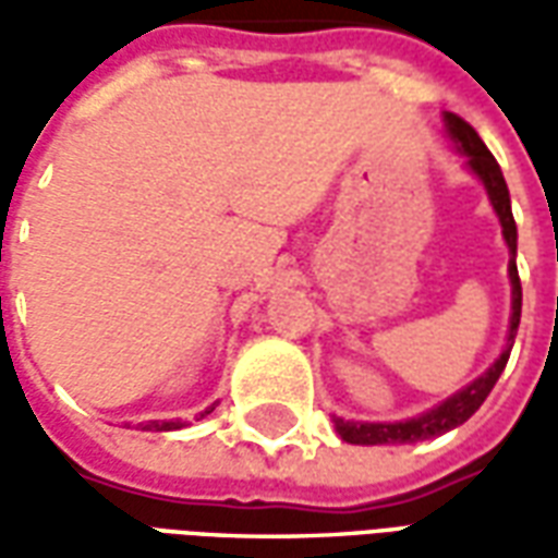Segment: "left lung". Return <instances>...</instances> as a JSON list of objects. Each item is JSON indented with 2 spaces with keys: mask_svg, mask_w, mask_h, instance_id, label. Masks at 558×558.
<instances>
[{
  "mask_svg": "<svg viewBox=\"0 0 558 558\" xmlns=\"http://www.w3.org/2000/svg\"><path fill=\"white\" fill-rule=\"evenodd\" d=\"M445 125H448V134L454 137V143L460 146V151L469 158V167L478 175L487 194H490V203L496 208V215L502 220V235L508 242V251H511V263H508V275H511V328H508V343H505L502 355L496 359L490 371L484 376H478L472 386H466L463 391H457L454 398H448L445 403H439L436 410L424 412L418 418L410 421H395V424H362V421H343L335 418V427H338L340 439H347L352 445H403V442H418V439H430V436H442V433L454 430L463 421L472 418L475 410L487 400V395L496 386V379L505 371L508 364V355H511V347H514L517 326H520V307H523V290H520V275H517V223L514 215H511V196H508V184H505V175L499 170V163L490 155V148L481 143V137L475 134V128L463 122L460 116L448 113L445 116Z\"/></svg>",
  "mask_w": 558,
  "mask_h": 558,
  "instance_id": "obj_1",
  "label": "left lung"
}]
</instances>
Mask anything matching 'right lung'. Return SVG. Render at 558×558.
I'll list each match as a JSON object with an SVG mask.
<instances>
[{
  "label": "right lung",
  "instance_id": "add662e5",
  "mask_svg": "<svg viewBox=\"0 0 558 558\" xmlns=\"http://www.w3.org/2000/svg\"><path fill=\"white\" fill-rule=\"evenodd\" d=\"M211 410H215V407H208L206 412ZM206 412H203V415H206ZM179 427H182V421H148L143 430H179Z\"/></svg>",
  "mask_w": 558,
  "mask_h": 558
}]
</instances>
